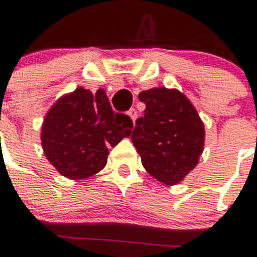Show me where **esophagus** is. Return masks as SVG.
<instances>
[{
    "mask_svg": "<svg viewBox=\"0 0 257 257\" xmlns=\"http://www.w3.org/2000/svg\"><path fill=\"white\" fill-rule=\"evenodd\" d=\"M128 116L131 117V120L133 121V122H135V121H136V118H137V112H136V109H129L128 110Z\"/></svg>",
    "mask_w": 257,
    "mask_h": 257,
    "instance_id": "esophagus-1",
    "label": "esophagus"
}]
</instances>
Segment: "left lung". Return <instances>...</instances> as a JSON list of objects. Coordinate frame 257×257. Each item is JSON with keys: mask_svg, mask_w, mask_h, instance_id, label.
<instances>
[{"mask_svg": "<svg viewBox=\"0 0 257 257\" xmlns=\"http://www.w3.org/2000/svg\"><path fill=\"white\" fill-rule=\"evenodd\" d=\"M145 104L132 141L145 171L161 183L176 185L199 164L205 128L189 98L177 89L152 88L139 94Z\"/></svg>", "mask_w": 257, "mask_h": 257, "instance_id": "8db88e82", "label": "left lung"}]
</instances>
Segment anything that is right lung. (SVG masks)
<instances>
[{
	"label": "right lung",
	"instance_id": "obj_1",
	"mask_svg": "<svg viewBox=\"0 0 257 257\" xmlns=\"http://www.w3.org/2000/svg\"><path fill=\"white\" fill-rule=\"evenodd\" d=\"M132 120L114 113L104 89L77 88L54 102L41 126L44 155L70 180L92 177L108 161L109 147L131 136Z\"/></svg>",
	"mask_w": 257,
	"mask_h": 257
}]
</instances>
